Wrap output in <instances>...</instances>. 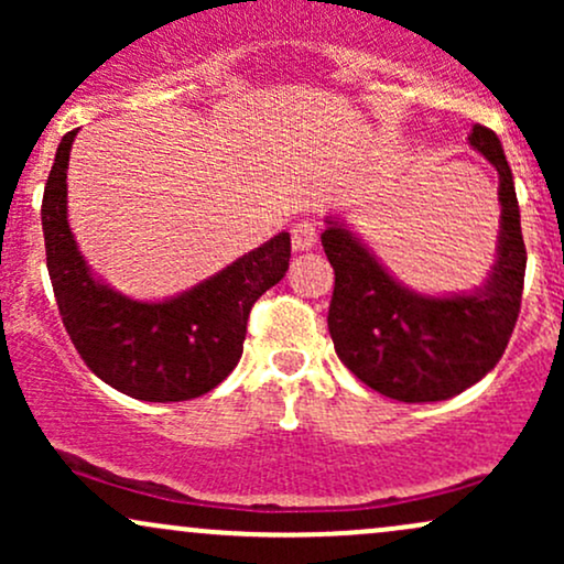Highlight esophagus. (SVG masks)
<instances>
[{"label": "esophagus", "instance_id": "obj_1", "mask_svg": "<svg viewBox=\"0 0 564 564\" xmlns=\"http://www.w3.org/2000/svg\"><path fill=\"white\" fill-rule=\"evenodd\" d=\"M291 243H294L296 251L313 249V246L318 243V230H315V225L310 223V219L296 223L294 228H291Z\"/></svg>", "mask_w": 564, "mask_h": 564}]
</instances>
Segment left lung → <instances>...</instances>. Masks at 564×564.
<instances>
[{
  "instance_id": "1",
  "label": "left lung",
  "mask_w": 564,
  "mask_h": 564,
  "mask_svg": "<svg viewBox=\"0 0 564 564\" xmlns=\"http://www.w3.org/2000/svg\"><path fill=\"white\" fill-rule=\"evenodd\" d=\"M469 145L498 172V241L480 286L424 294L405 286L341 215L326 217L321 243L336 283L328 332L339 360L364 384L400 403L448 400L498 364L520 315L525 241L514 177L496 132L475 124Z\"/></svg>"
}]
</instances>
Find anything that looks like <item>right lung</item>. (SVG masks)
I'll list each match as a JSON object with an SVG mask.
<instances>
[{
  "mask_svg": "<svg viewBox=\"0 0 564 564\" xmlns=\"http://www.w3.org/2000/svg\"><path fill=\"white\" fill-rule=\"evenodd\" d=\"M79 129L61 140L42 198L47 270L63 326L84 364L113 390L145 403H177L215 390L243 352L251 304L289 270L286 230L196 286L134 300L84 260L68 225V159Z\"/></svg>",
  "mask_w": 564,
  "mask_h": 564,
  "instance_id": "obj_1",
  "label": "right lung"
}]
</instances>
